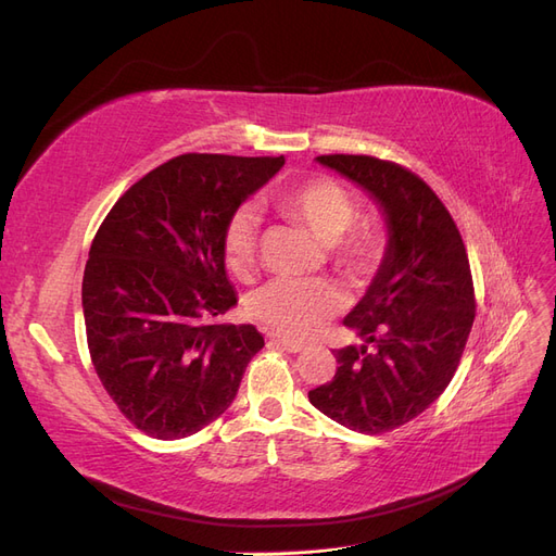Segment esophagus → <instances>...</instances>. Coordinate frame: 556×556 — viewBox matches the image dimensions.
I'll return each instance as SVG.
<instances>
[{
    "label": "esophagus",
    "instance_id": "obj_1",
    "mask_svg": "<svg viewBox=\"0 0 556 556\" xmlns=\"http://www.w3.org/2000/svg\"><path fill=\"white\" fill-rule=\"evenodd\" d=\"M268 343H271V345H278V348H282V350H288V352H301V350L306 348L304 343L290 341V339H282V336H268Z\"/></svg>",
    "mask_w": 556,
    "mask_h": 556
}]
</instances>
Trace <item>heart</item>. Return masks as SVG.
I'll list each match as a JSON object with an SVG mask.
<instances>
[{"label":"heart","mask_w":556,"mask_h":556,"mask_svg":"<svg viewBox=\"0 0 556 556\" xmlns=\"http://www.w3.org/2000/svg\"><path fill=\"white\" fill-rule=\"evenodd\" d=\"M278 204L329 248L331 264L345 280L362 285L376 276L387 250L384 229L374 220H355V201L343 185L311 178L285 190ZM257 243L260 213L237 208L225 227V257L233 276L248 280L255 274ZM341 308L343 294L319 278H276L248 296L250 315L290 339H308Z\"/></svg>","instance_id":"obj_1"}]
</instances>
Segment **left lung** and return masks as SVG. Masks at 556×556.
Returning a JSON list of instances; mask_svg holds the SVG:
<instances>
[{"instance_id":"8db88e82","label":"left lung","mask_w":556,"mask_h":556,"mask_svg":"<svg viewBox=\"0 0 556 556\" xmlns=\"http://www.w3.org/2000/svg\"><path fill=\"white\" fill-rule=\"evenodd\" d=\"M317 162L378 201L390 243L374 282L343 319L364 345L333 350L336 376L308 399L352 431L384 433L425 413L457 371L476 319L466 245L443 201L406 166L371 155Z\"/></svg>"}]
</instances>
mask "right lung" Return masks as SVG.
Returning a JSON list of instances; mask_svg holds the SVG:
<instances>
[{
    "instance_id": "1",
    "label": "right lung",
    "mask_w": 556,
    "mask_h": 556,
    "mask_svg": "<svg viewBox=\"0 0 556 556\" xmlns=\"http://www.w3.org/2000/svg\"><path fill=\"white\" fill-rule=\"evenodd\" d=\"M285 157L188 153L115 201L90 245L83 315L92 366L129 422L160 441L208 427L264 345L252 325H215L237 304L225 271L231 213Z\"/></svg>"
}]
</instances>
